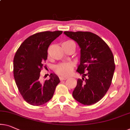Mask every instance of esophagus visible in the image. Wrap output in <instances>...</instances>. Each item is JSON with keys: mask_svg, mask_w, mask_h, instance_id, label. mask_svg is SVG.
<instances>
[{"mask_svg": "<svg viewBox=\"0 0 130 130\" xmlns=\"http://www.w3.org/2000/svg\"><path fill=\"white\" fill-rule=\"evenodd\" d=\"M67 79H68L67 77H63V76H60L59 77L60 80H67Z\"/></svg>", "mask_w": 130, "mask_h": 130, "instance_id": "34e87169", "label": "esophagus"}]
</instances>
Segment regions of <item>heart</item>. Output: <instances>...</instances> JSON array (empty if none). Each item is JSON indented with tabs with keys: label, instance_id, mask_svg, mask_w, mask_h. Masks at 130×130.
I'll return each instance as SVG.
<instances>
[{
	"label": "heart",
	"instance_id": "obj_1",
	"mask_svg": "<svg viewBox=\"0 0 130 130\" xmlns=\"http://www.w3.org/2000/svg\"><path fill=\"white\" fill-rule=\"evenodd\" d=\"M72 41H67L64 43H68ZM75 65L71 62H62L57 65L54 68V71L58 75L61 76H67L70 75L73 71Z\"/></svg>",
	"mask_w": 130,
	"mask_h": 130
}]
</instances>
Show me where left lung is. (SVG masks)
Listing matches in <instances>:
<instances>
[{
    "label": "left lung",
    "instance_id": "1",
    "mask_svg": "<svg viewBox=\"0 0 130 130\" xmlns=\"http://www.w3.org/2000/svg\"><path fill=\"white\" fill-rule=\"evenodd\" d=\"M80 48V62L77 72L82 75L73 91V97L84 105L96 103L103 98L111 84L115 63L107 44L89 31H65Z\"/></svg>",
    "mask_w": 130,
    "mask_h": 130
}]
</instances>
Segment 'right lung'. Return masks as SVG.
I'll return each mask as SVG.
<instances>
[{
  "label": "right lung",
  "instance_id": "obj_1",
  "mask_svg": "<svg viewBox=\"0 0 130 130\" xmlns=\"http://www.w3.org/2000/svg\"><path fill=\"white\" fill-rule=\"evenodd\" d=\"M62 33V31L37 32L23 41L13 60V74L19 92L26 102L41 106L51 99L60 82L58 76L51 73L49 80L41 82L40 72L48 57V48Z\"/></svg>",
  "mask_w": 130,
  "mask_h": 130
}]
</instances>
